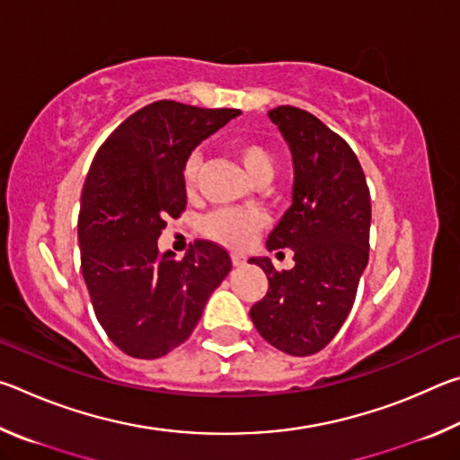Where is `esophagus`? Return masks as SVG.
<instances>
[{
  "instance_id": "esophagus-1",
  "label": "esophagus",
  "mask_w": 460,
  "mask_h": 460,
  "mask_svg": "<svg viewBox=\"0 0 460 460\" xmlns=\"http://www.w3.org/2000/svg\"><path fill=\"white\" fill-rule=\"evenodd\" d=\"M231 261H233V266H243V263L247 261V258L243 253H239V252H231Z\"/></svg>"
}]
</instances>
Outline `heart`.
I'll return each instance as SVG.
<instances>
[{"label":"heart","mask_w":460,"mask_h":460,"mask_svg":"<svg viewBox=\"0 0 460 460\" xmlns=\"http://www.w3.org/2000/svg\"><path fill=\"white\" fill-rule=\"evenodd\" d=\"M235 154L241 166H243L247 176L252 178L253 182L261 181V178L274 176V155H271V152L263 144L253 142V139H243V142L237 144ZM199 172L200 155L197 152H192L189 158H186L182 168V184L184 190L189 194H192L194 189H197ZM263 225H266V215L253 211V208H219V211L205 217L200 229L208 239L219 241L223 245L243 247L253 239L255 233H258Z\"/></svg>","instance_id":"b5f03b06"}]
</instances>
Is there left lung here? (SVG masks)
Returning a JSON list of instances; mask_svg holds the SVG:
<instances>
[{
	"label": "left lung",
	"instance_id": "8db88e82",
	"mask_svg": "<svg viewBox=\"0 0 460 460\" xmlns=\"http://www.w3.org/2000/svg\"><path fill=\"white\" fill-rule=\"evenodd\" d=\"M268 115L294 160L292 207L268 249H294L296 266L278 271L270 258L249 260L270 284L249 316L271 347L306 357L329 345L353 308L369 260V186L351 146L313 113L279 105Z\"/></svg>",
	"mask_w": 460,
	"mask_h": 460
}]
</instances>
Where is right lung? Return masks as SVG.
Masks as SVG:
<instances>
[{
  "label": "right lung",
  "instance_id": "add662e5",
  "mask_svg": "<svg viewBox=\"0 0 460 460\" xmlns=\"http://www.w3.org/2000/svg\"><path fill=\"white\" fill-rule=\"evenodd\" d=\"M239 109L154 101L113 129L84 178L81 270L107 337L136 359H158L190 337L231 270L227 249L197 239L182 260L158 252L168 217L186 208L182 168L192 147Z\"/></svg>",
  "mask_w": 460,
  "mask_h": 460
}]
</instances>
